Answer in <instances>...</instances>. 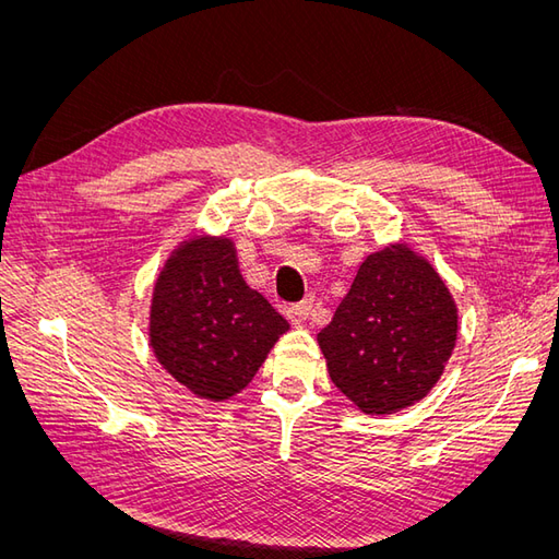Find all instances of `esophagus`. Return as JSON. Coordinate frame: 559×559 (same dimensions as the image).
<instances>
[{"label": "esophagus", "instance_id": "34e87169", "mask_svg": "<svg viewBox=\"0 0 559 559\" xmlns=\"http://www.w3.org/2000/svg\"><path fill=\"white\" fill-rule=\"evenodd\" d=\"M312 310H314V298L310 296V298H306V300L296 302V306L292 308V314L296 317V321H306V319H310Z\"/></svg>", "mask_w": 559, "mask_h": 559}]
</instances>
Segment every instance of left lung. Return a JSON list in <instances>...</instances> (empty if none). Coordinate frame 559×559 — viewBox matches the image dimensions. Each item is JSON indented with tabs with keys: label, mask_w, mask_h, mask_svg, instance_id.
I'll list each match as a JSON object with an SVG mask.
<instances>
[{
	"label": "left lung",
	"mask_w": 559,
	"mask_h": 559,
	"mask_svg": "<svg viewBox=\"0 0 559 559\" xmlns=\"http://www.w3.org/2000/svg\"><path fill=\"white\" fill-rule=\"evenodd\" d=\"M456 306L433 265L405 242L368 253L317 343L333 384L366 415L425 399L456 343Z\"/></svg>",
	"instance_id": "left-lung-1"
}]
</instances>
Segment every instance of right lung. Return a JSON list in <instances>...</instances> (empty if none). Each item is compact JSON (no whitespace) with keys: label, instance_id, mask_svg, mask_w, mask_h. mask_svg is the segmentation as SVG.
Segmentation results:
<instances>
[{"label":"right lung","instance_id":"right-lung-1","mask_svg":"<svg viewBox=\"0 0 559 559\" xmlns=\"http://www.w3.org/2000/svg\"><path fill=\"white\" fill-rule=\"evenodd\" d=\"M286 331V319L242 280L224 235H195L165 261L151 296L148 345L198 399L240 394Z\"/></svg>","mask_w":559,"mask_h":559}]
</instances>
